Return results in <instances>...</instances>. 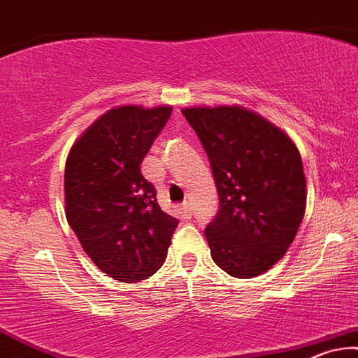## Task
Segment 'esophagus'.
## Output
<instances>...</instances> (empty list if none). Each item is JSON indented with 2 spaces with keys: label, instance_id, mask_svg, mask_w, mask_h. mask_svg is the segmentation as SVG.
<instances>
[{
  "label": "esophagus",
  "instance_id": "obj_1",
  "mask_svg": "<svg viewBox=\"0 0 358 358\" xmlns=\"http://www.w3.org/2000/svg\"><path fill=\"white\" fill-rule=\"evenodd\" d=\"M182 210H183L185 213H192V210H193L192 203H189V201H185L183 205H182Z\"/></svg>",
  "mask_w": 358,
  "mask_h": 358
}]
</instances>
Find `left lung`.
Wrapping results in <instances>:
<instances>
[{
    "mask_svg": "<svg viewBox=\"0 0 358 358\" xmlns=\"http://www.w3.org/2000/svg\"><path fill=\"white\" fill-rule=\"evenodd\" d=\"M210 158L220 211L205 236L229 275L257 278L282 259L306 213V176L294 140L251 108H182Z\"/></svg>",
    "mask_w": 358,
    "mask_h": 358,
    "instance_id": "obj_1",
    "label": "left lung"
}]
</instances>
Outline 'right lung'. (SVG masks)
Masks as SVG:
<instances>
[{
  "mask_svg": "<svg viewBox=\"0 0 358 358\" xmlns=\"http://www.w3.org/2000/svg\"><path fill=\"white\" fill-rule=\"evenodd\" d=\"M171 106H117L71 147L64 171L66 218L85 255L120 282L150 278L164 264L178 220L162 211L140 164Z\"/></svg>",
  "mask_w": 358,
  "mask_h": 358,
  "instance_id": "1",
  "label": "right lung"
}]
</instances>
